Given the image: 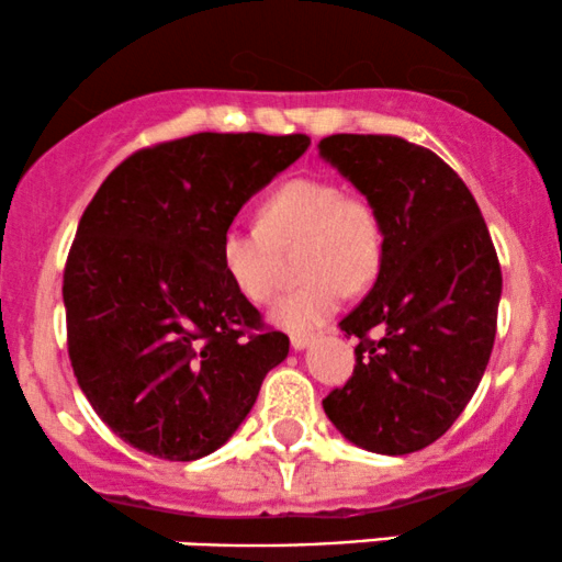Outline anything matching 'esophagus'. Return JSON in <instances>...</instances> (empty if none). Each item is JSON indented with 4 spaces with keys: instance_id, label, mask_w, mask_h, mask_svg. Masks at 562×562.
Instances as JSON below:
<instances>
[{
    "instance_id": "obj_1",
    "label": "esophagus",
    "mask_w": 562,
    "mask_h": 562,
    "mask_svg": "<svg viewBox=\"0 0 562 562\" xmlns=\"http://www.w3.org/2000/svg\"><path fill=\"white\" fill-rule=\"evenodd\" d=\"M312 340H314V335H306V333H293V335H290V346H293L295 351H303V348L312 344Z\"/></svg>"
}]
</instances>
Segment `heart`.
I'll return each mask as SVG.
<instances>
[{
    "label": "heart",
    "mask_w": 562,
    "mask_h": 562,
    "mask_svg": "<svg viewBox=\"0 0 562 562\" xmlns=\"http://www.w3.org/2000/svg\"><path fill=\"white\" fill-rule=\"evenodd\" d=\"M261 227L232 224L218 240V259L237 293L263 303L277 290L280 250L299 245V288L274 301L269 317L293 333L319 327L338 312L346 285L375 280L383 232L370 203L344 195L327 179H290L261 203Z\"/></svg>",
    "instance_id": "1"
}]
</instances>
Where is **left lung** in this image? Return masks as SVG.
<instances>
[{"label":"left lung","instance_id":"1","mask_svg":"<svg viewBox=\"0 0 562 562\" xmlns=\"http://www.w3.org/2000/svg\"><path fill=\"white\" fill-rule=\"evenodd\" d=\"M319 156L383 232L375 285L340 322L359 338L357 367L322 406L357 447L409 454L447 434L486 372L502 295L492 235L465 182L428 147L333 134Z\"/></svg>","mask_w":562,"mask_h":562}]
</instances>
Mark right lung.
<instances>
[{
	"mask_svg": "<svg viewBox=\"0 0 562 562\" xmlns=\"http://www.w3.org/2000/svg\"><path fill=\"white\" fill-rule=\"evenodd\" d=\"M306 134H214L128 156L83 211L63 274L68 357L100 420L171 462L216 451L288 357L218 259L250 195L295 164Z\"/></svg>",
	"mask_w": 562,
	"mask_h": 562,
	"instance_id": "right-lung-1",
	"label": "right lung"
}]
</instances>
